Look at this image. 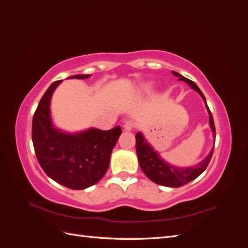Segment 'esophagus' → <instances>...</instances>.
I'll list each match as a JSON object with an SVG mask.
<instances>
[{
	"mask_svg": "<svg viewBox=\"0 0 248 248\" xmlns=\"http://www.w3.org/2000/svg\"><path fill=\"white\" fill-rule=\"evenodd\" d=\"M136 126H137V124L134 123V122L132 121V120H127V121L124 122V125H123L124 129H125L126 131H130V130L134 129V128H136Z\"/></svg>",
	"mask_w": 248,
	"mask_h": 248,
	"instance_id": "esophagus-1",
	"label": "esophagus"
}]
</instances>
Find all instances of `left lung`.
<instances>
[{"label": "left lung", "instance_id": "obj_1", "mask_svg": "<svg viewBox=\"0 0 248 248\" xmlns=\"http://www.w3.org/2000/svg\"><path fill=\"white\" fill-rule=\"evenodd\" d=\"M171 72L175 77L179 78L180 80H184L185 82H187V84H188L193 90H196V91L202 96V100H204L206 103V108L208 109L209 116H210L209 124L211 126L213 134L215 137V125L213 121V117H212L211 111H210L207 106L204 94L202 93L200 88L194 84L192 80L184 78L183 76H181V74L176 71H171ZM136 148H137V155L139 158L140 167L142 170V171L145 172V175L151 180L152 182L162 186H168V187L183 186L187 183L191 182L192 180H194L196 178H198L208 167L210 160L212 158L213 150H214V147H213L211 152H210L206 158L200 164H198V166L193 168L191 167V168L181 169V168L172 167L170 164L164 162L160 158V156L154 151V149L145 140L144 137H142V134L140 132H138L136 134Z\"/></svg>", "mask_w": 248, "mask_h": 248}]
</instances>
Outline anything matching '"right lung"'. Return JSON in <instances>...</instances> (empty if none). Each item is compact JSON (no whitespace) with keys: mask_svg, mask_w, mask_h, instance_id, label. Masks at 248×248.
<instances>
[{"mask_svg":"<svg viewBox=\"0 0 248 248\" xmlns=\"http://www.w3.org/2000/svg\"><path fill=\"white\" fill-rule=\"evenodd\" d=\"M78 74L68 78H88ZM62 80L49 86L39 101L33 117L32 140L35 154L46 174L70 189H85L106 174L112 149L121 134V127L110 130L88 129L78 133H65L51 123L49 104L51 95Z\"/></svg>","mask_w":248,"mask_h":248,"instance_id":"1","label":"right lung"}]
</instances>
